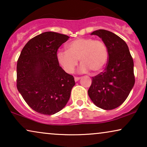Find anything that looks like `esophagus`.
<instances>
[{
  "instance_id": "obj_1",
  "label": "esophagus",
  "mask_w": 147,
  "mask_h": 147,
  "mask_svg": "<svg viewBox=\"0 0 147 147\" xmlns=\"http://www.w3.org/2000/svg\"><path fill=\"white\" fill-rule=\"evenodd\" d=\"M80 79V77H75V78H74V80H75V81H76V82L79 81Z\"/></svg>"
}]
</instances>
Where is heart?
Returning <instances> with one entry per match:
<instances>
[{
    "instance_id": "1",
    "label": "heart",
    "mask_w": 147,
    "mask_h": 147,
    "mask_svg": "<svg viewBox=\"0 0 147 147\" xmlns=\"http://www.w3.org/2000/svg\"><path fill=\"white\" fill-rule=\"evenodd\" d=\"M67 51L57 53L58 63L64 71L73 73L78 63H82L80 70L86 73L89 70L98 73L104 69L108 59V47L101 40L92 37L78 38L68 44Z\"/></svg>"
}]
</instances>
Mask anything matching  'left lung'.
Masks as SVG:
<instances>
[{
    "label": "left lung",
    "mask_w": 147,
    "mask_h": 147,
    "mask_svg": "<svg viewBox=\"0 0 147 147\" xmlns=\"http://www.w3.org/2000/svg\"><path fill=\"white\" fill-rule=\"evenodd\" d=\"M102 38L108 50V61L103 72L92 77L88 93L98 107L112 110L125 101L133 88L134 62L127 44L116 34L99 29L92 32Z\"/></svg>",
    "instance_id": "8db88e82"
}]
</instances>
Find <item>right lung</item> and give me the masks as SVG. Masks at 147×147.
I'll use <instances>...</instances> for the list:
<instances>
[{
	"label": "right lung",
	"instance_id": "obj_1",
	"mask_svg": "<svg viewBox=\"0 0 147 147\" xmlns=\"http://www.w3.org/2000/svg\"><path fill=\"white\" fill-rule=\"evenodd\" d=\"M67 35L45 32L27 42L17 65V87L28 105L38 113L52 115L65 107L75 85L73 76L60 67L59 47Z\"/></svg>",
	"mask_w": 147,
	"mask_h": 147
}]
</instances>
